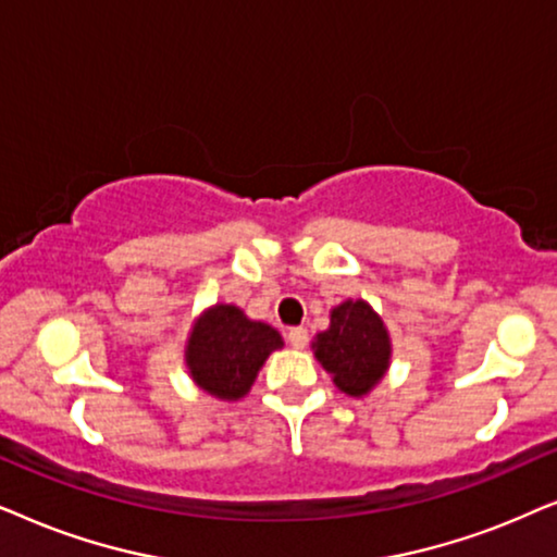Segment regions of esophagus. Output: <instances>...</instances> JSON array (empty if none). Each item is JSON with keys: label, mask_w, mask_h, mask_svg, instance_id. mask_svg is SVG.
Listing matches in <instances>:
<instances>
[{"label": "esophagus", "mask_w": 557, "mask_h": 557, "mask_svg": "<svg viewBox=\"0 0 557 557\" xmlns=\"http://www.w3.org/2000/svg\"><path fill=\"white\" fill-rule=\"evenodd\" d=\"M287 341H290L293 348H306V344H308V329H302V325H295V329L287 331Z\"/></svg>", "instance_id": "34e87169"}]
</instances>
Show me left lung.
<instances>
[{"label": "left lung", "instance_id": "1", "mask_svg": "<svg viewBox=\"0 0 557 557\" xmlns=\"http://www.w3.org/2000/svg\"><path fill=\"white\" fill-rule=\"evenodd\" d=\"M310 348L348 397H367L389 372V331L382 315L361 298L333 306L329 329L315 333Z\"/></svg>", "mask_w": 557, "mask_h": 557}]
</instances>
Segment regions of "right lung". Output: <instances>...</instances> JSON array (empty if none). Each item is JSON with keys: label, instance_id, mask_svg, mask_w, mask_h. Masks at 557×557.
<instances>
[{"label": "right lung", "instance_id": "obj_1", "mask_svg": "<svg viewBox=\"0 0 557 557\" xmlns=\"http://www.w3.org/2000/svg\"><path fill=\"white\" fill-rule=\"evenodd\" d=\"M283 346V336L270 323L251 321L232 302H216L190 325L185 369L206 395L236 403L249 395L259 369Z\"/></svg>", "mask_w": 557, "mask_h": 557}]
</instances>
